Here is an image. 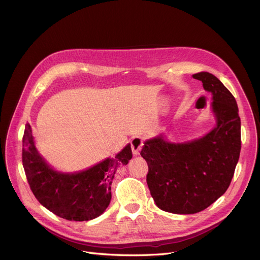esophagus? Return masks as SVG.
<instances>
[{
    "instance_id": "34e87169",
    "label": "esophagus",
    "mask_w": 260,
    "mask_h": 260,
    "mask_svg": "<svg viewBox=\"0 0 260 260\" xmlns=\"http://www.w3.org/2000/svg\"><path fill=\"white\" fill-rule=\"evenodd\" d=\"M131 146H132V151H133L134 156L139 155L140 151L142 149V146H143L142 138L139 136H135L131 140Z\"/></svg>"
}]
</instances>
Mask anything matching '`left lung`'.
<instances>
[{"instance_id":"1","label":"left lung","mask_w":260,"mask_h":260,"mask_svg":"<svg viewBox=\"0 0 260 260\" xmlns=\"http://www.w3.org/2000/svg\"><path fill=\"white\" fill-rule=\"evenodd\" d=\"M211 93L215 126L205 136L172 142L161 135L145 141L147 183L156 206L169 213L194 214L225 194L241 150L238 105L226 86L208 72L193 75Z\"/></svg>"}]
</instances>
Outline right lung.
Instances as JSON below:
<instances>
[{
  "label": "right lung",
  "mask_w": 260,
  "mask_h": 260,
  "mask_svg": "<svg viewBox=\"0 0 260 260\" xmlns=\"http://www.w3.org/2000/svg\"><path fill=\"white\" fill-rule=\"evenodd\" d=\"M22 162L28 184L36 199L55 215L83 222L102 215L111 200L115 171L133 157L127 143L114 157L84 170L63 172L54 169L38 152L31 125L26 123L22 139Z\"/></svg>",
  "instance_id": "right-lung-1"
}]
</instances>
